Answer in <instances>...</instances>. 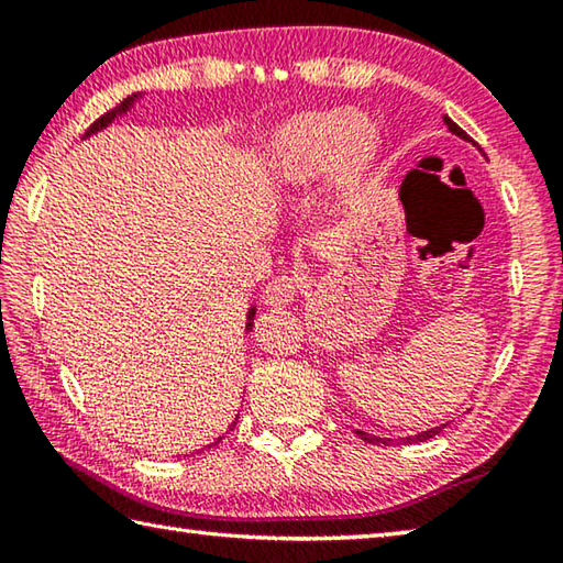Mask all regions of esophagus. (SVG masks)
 Listing matches in <instances>:
<instances>
[{
    "mask_svg": "<svg viewBox=\"0 0 563 563\" xmlns=\"http://www.w3.org/2000/svg\"><path fill=\"white\" fill-rule=\"evenodd\" d=\"M298 295V283L290 275H278V278L271 280L263 290V302L271 305V308H288Z\"/></svg>",
    "mask_w": 563,
    "mask_h": 563,
    "instance_id": "obj_1",
    "label": "esophagus"
}]
</instances>
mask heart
<instances>
[{
    "instance_id": "1",
    "label": "heart",
    "mask_w": 563,
    "mask_h": 563,
    "mask_svg": "<svg viewBox=\"0 0 563 563\" xmlns=\"http://www.w3.org/2000/svg\"><path fill=\"white\" fill-rule=\"evenodd\" d=\"M379 129L360 111H305L271 133L263 178L275 190L310 188L328 176L338 196H350L375 164Z\"/></svg>"
}]
</instances>
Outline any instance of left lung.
<instances>
[{
  "mask_svg": "<svg viewBox=\"0 0 563 563\" xmlns=\"http://www.w3.org/2000/svg\"><path fill=\"white\" fill-rule=\"evenodd\" d=\"M444 119V123H446V129H450L454 136H460L462 141H470V136H466V133L456 126V123L450 119V117H442ZM446 424H440V427H432V430H424V432H419V434H412V437H405L402 440V444L405 442H409V444H415V442H427V440H432L434 434H440L442 430H444ZM355 434H360V440H365V442H369V444H389L393 440H389V437H377V434H369V432H362V430H355Z\"/></svg>",
  "mask_w": 563,
  "mask_h": 563,
  "instance_id": "left-lung-1",
  "label": "left lung"
}]
</instances>
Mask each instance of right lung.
<instances>
[{"label": "right lung", "mask_w": 563, "mask_h": 563, "mask_svg": "<svg viewBox=\"0 0 563 563\" xmlns=\"http://www.w3.org/2000/svg\"><path fill=\"white\" fill-rule=\"evenodd\" d=\"M146 97V91H136V93H131V97H126V99H123L121 103H119V107L117 109H113V111H109V113H103V117L101 119H97V121H93L91 123V129L87 131V133H84V139H89V136H93V133H99V131H103V129H107L109 126V123H113V121H119L121 117H126V113L133 109V107H136V103L141 101V99H144ZM253 318H255V305H251V308H247V316H245V332L247 330H251L253 328ZM235 422H238V417L233 419V424L231 427H228V430H233V427H235ZM223 440V437H218V440L216 442H211V444H208L206 446V450H211V446L213 444H218V442H221Z\"/></svg>", "instance_id": "1"}]
</instances>
